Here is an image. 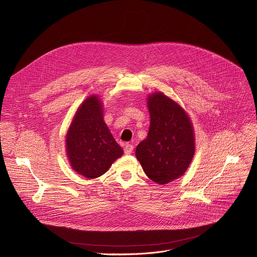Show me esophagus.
I'll list each match as a JSON object with an SVG mask.
<instances>
[{
	"instance_id": "obj_1",
	"label": "esophagus",
	"mask_w": 257,
	"mask_h": 257,
	"mask_svg": "<svg viewBox=\"0 0 257 257\" xmlns=\"http://www.w3.org/2000/svg\"><path fill=\"white\" fill-rule=\"evenodd\" d=\"M133 145L132 144H129V143H126V145H125V148H124V153L126 154V155H130V154H132V152H133Z\"/></svg>"
}]
</instances>
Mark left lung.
Instances as JSON below:
<instances>
[{
	"label": "left lung",
	"instance_id": "1",
	"mask_svg": "<svg viewBox=\"0 0 257 257\" xmlns=\"http://www.w3.org/2000/svg\"><path fill=\"white\" fill-rule=\"evenodd\" d=\"M148 105L150 131L135 156L146 176L167 184L184 174L193 159V129L184 109L162 92L150 95Z\"/></svg>",
	"mask_w": 257,
	"mask_h": 257
}]
</instances>
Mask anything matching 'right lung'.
<instances>
[{
    "label": "right lung",
    "mask_w": 257,
    "mask_h": 257,
    "mask_svg": "<svg viewBox=\"0 0 257 257\" xmlns=\"http://www.w3.org/2000/svg\"><path fill=\"white\" fill-rule=\"evenodd\" d=\"M70 164L78 174L88 179L103 175L123 155L103 122L101 103L94 95L79 106L66 138Z\"/></svg>",
    "instance_id": "add662e5"
}]
</instances>
